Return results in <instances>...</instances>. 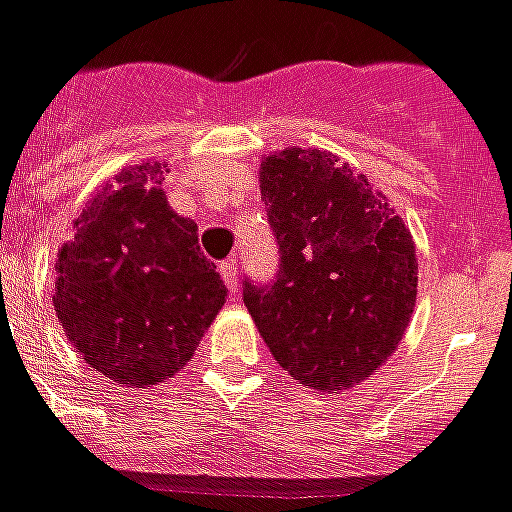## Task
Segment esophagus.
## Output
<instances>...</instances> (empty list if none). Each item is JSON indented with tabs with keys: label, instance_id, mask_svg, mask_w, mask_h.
I'll return each instance as SVG.
<instances>
[{
	"label": "esophagus",
	"instance_id": "obj_1",
	"mask_svg": "<svg viewBox=\"0 0 512 512\" xmlns=\"http://www.w3.org/2000/svg\"><path fill=\"white\" fill-rule=\"evenodd\" d=\"M219 272H221V277H224V285L229 288V293H235L237 291V272H240L235 256H232V259H227V261H221Z\"/></svg>",
	"mask_w": 512,
	"mask_h": 512
}]
</instances>
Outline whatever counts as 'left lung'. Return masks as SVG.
Wrapping results in <instances>:
<instances>
[{"instance_id": "1", "label": "left lung", "mask_w": 512, "mask_h": 512, "mask_svg": "<svg viewBox=\"0 0 512 512\" xmlns=\"http://www.w3.org/2000/svg\"><path fill=\"white\" fill-rule=\"evenodd\" d=\"M277 243L272 280H243V301L280 366L312 390H347L403 339L417 301V251L363 173L320 149L261 165Z\"/></svg>"}]
</instances>
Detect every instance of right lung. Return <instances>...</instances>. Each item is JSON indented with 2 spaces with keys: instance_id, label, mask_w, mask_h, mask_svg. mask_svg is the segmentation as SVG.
<instances>
[{
  "instance_id": "add662e5",
  "label": "right lung",
  "mask_w": 512,
  "mask_h": 512,
  "mask_svg": "<svg viewBox=\"0 0 512 512\" xmlns=\"http://www.w3.org/2000/svg\"><path fill=\"white\" fill-rule=\"evenodd\" d=\"M55 269L66 339L128 387L176 374L227 296L197 224L170 211L160 162L125 168L87 202Z\"/></svg>"
}]
</instances>
